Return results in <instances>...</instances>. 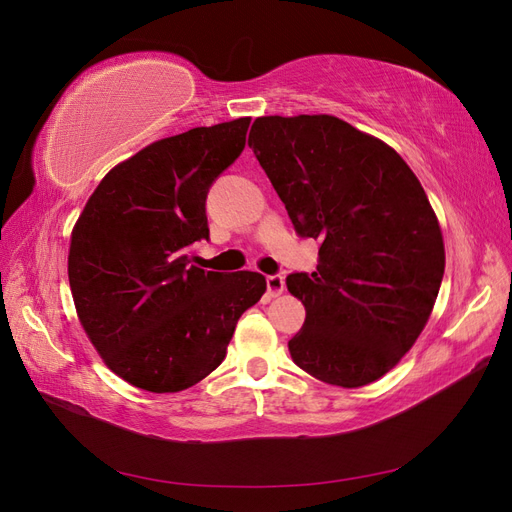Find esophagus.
Instances as JSON below:
<instances>
[{
  "instance_id": "1",
  "label": "esophagus",
  "mask_w": 512,
  "mask_h": 512,
  "mask_svg": "<svg viewBox=\"0 0 512 512\" xmlns=\"http://www.w3.org/2000/svg\"><path fill=\"white\" fill-rule=\"evenodd\" d=\"M284 288H286V282H284L282 275H269V277H267V292H269V297H280V294L284 292Z\"/></svg>"
}]
</instances>
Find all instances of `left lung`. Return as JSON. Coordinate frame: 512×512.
Segmentation results:
<instances>
[{"instance_id": "8db88e82", "label": "left lung", "mask_w": 512, "mask_h": 512, "mask_svg": "<svg viewBox=\"0 0 512 512\" xmlns=\"http://www.w3.org/2000/svg\"><path fill=\"white\" fill-rule=\"evenodd\" d=\"M247 145L294 230L320 241L316 271L286 277L305 305L292 361L344 389L376 382L421 335L442 284V230L421 181L333 115L258 117Z\"/></svg>"}]
</instances>
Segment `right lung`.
I'll use <instances>...</instances> for the list:
<instances>
[{"label":"right lung","instance_id":"1","mask_svg":"<svg viewBox=\"0 0 512 512\" xmlns=\"http://www.w3.org/2000/svg\"><path fill=\"white\" fill-rule=\"evenodd\" d=\"M250 117L162 138L106 173L70 237L76 316L106 367L136 389L179 393L218 367L267 280L190 265L209 239L211 183L245 147Z\"/></svg>","mask_w":512,"mask_h":512}]
</instances>
